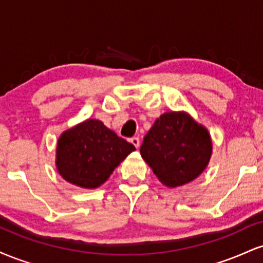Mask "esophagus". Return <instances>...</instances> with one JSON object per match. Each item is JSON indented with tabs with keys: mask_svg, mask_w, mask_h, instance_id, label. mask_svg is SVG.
Instances as JSON below:
<instances>
[{
	"mask_svg": "<svg viewBox=\"0 0 263 263\" xmlns=\"http://www.w3.org/2000/svg\"><path fill=\"white\" fill-rule=\"evenodd\" d=\"M129 142H131V143L134 144L136 148H138V147H140V138H138V137L129 138Z\"/></svg>",
	"mask_w": 263,
	"mask_h": 263,
	"instance_id": "esophagus-1",
	"label": "esophagus"
}]
</instances>
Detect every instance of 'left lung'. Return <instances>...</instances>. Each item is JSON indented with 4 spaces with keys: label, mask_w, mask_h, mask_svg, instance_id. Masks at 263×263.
Returning a JSON list of instances; mask_svg holds the SVG:
<instances>
[{
    "label": "left lung",
    "mask_w": 263,
    "mask_h": 263,
    "mask_svg": "<svg viewBox=\"0 0 263 263\" xmlns=\"http://www.w3.org/2000/svg\"><path fill=\"white\" fill-rule=\"evenodd\" d=\"M143 161L165 186L177 188L197 179L206 170L213 153L209 131L184 111L159 116L144 136Z\"/></svg>",
    "instance_id": "8db88e82"
}]
</instances>
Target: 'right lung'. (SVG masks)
<instances>
[{"label":"right lung","instance_id":"right-lung-1","mask_svg":"<svg viewBox=\"0 0 263 263\" xmlns=\"http://www.w3.org/2000/svg\"><path fill=\"white\" fill-rule=\"evenodd\" d=\"M135 149L134 144L101 121L89 119L60 135L55 165L66 182L84 189H96Z\"/></svg>","mask_w":263,"mask_h":263}]
</instances>
